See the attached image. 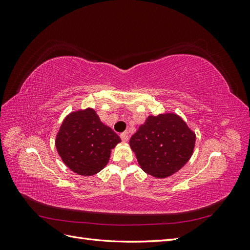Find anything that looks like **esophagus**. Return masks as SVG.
<instances>
[{
  "label": "esophagus",
  "instance_id": "esophagus-1",
  "mask_svg": "<svg viewBox=\"0 0 250 250\" xmlns=\"http://www.w3.org/2000/svg\"><path fill=\"white\" fill-rule=\"evenodd\" d=\"M121 139H122L123 142H128V140H129V135H128V132H123L121 133Z\"/></svg>",
  "mask_w": 250,
  "mask_h": 250
}]
</instances>
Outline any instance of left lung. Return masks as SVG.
Masks as SVG:
<instances>
[{"mask_svg":"<svg viewBox=\"0 0 250 250\" xmlns=\"http://www.w3.org/2000/svg\"><path fill=\"white\" fill-rule=\"evenodd\" d=\"M196 135L174 112L149 116L130 141V147L144 172L166 178L179 171L190 160Z\"/></svg>","mask_w":250,"mask_h":250,"instance_id":"left-lung-1","label":"left lung"}]
</instances>
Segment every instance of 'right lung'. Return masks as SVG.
I'll return each instance as SVG.
<instances>
[{"label":"right lung","instance_id":"1","mask_svg":"<svg viewBox=\"0 0 250 250\" xmlns=\"http://www.w3.org/2000/svg\"><path fill=\"white\" fill-rule=\"evenodd\" d=\"M120 142L119 135L101 122L97 112L86 108L65 117L55 146L67 168L79 175L90 176L107 165L111 149Z\"/></svg>","mask_w":250,"mask_h":250}]
</instances>
